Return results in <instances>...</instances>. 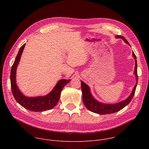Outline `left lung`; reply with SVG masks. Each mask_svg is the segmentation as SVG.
Listing matches in <instances>:
<instances>
[{"label":"left lung","instance_id":"1","mask_svg":"<svg viewBox=\"0 0 149 149\" xmlns=\"http://www.w3.org/2000/svg\"><path fill=\"white\" fill-rule=\"evenodd\" d=\"M116 38H121L123 39L126 44H127L130 46L128 41L125 39V38L124 36L121 35H116ZM133 56L135 59V63H136L134 73L136 75L137 82L130 96L125 100L121 102H119L116 104H104V103H102L98 101L93 97L90 92V87L86 83H84L82 81H81V89H82V101L84 105H86V107L87 108L88 110L98 114H111V113L119 111L120 110L123 109L124 107H125L127 105H128L130 103V102L132 101V98L134 97V95L136 91V86L137 84V81H138L136 56L133 52Z\"/></svg>","mask_w":149,"mask_h":149}]
</instances>
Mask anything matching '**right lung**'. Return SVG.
Masks as SVG:
<instances>
[{
    "label": "right lung",
    "instance_id": "obj_1",
    "mask_svg": "<svg viewBox=\"0 0 149 149\" xmlns=\"http://www.w3.org/2000/svg\"><path fill=\"white\" fill-rule=\"evenodd\" d=\"M25 46V44L20 48L11 68L10 84L13 95L16 101L27 110L36 112L45 111L51 110L57 104L62 90L71 80L64 79L59 80L52 91L45 96L29 97L24 95L20 92L16 85V74L17 67L19 64V62L20 61Z\"/></svg>",
    "mask_w": 149,
    "mask_h": 149
}]
</instances>
